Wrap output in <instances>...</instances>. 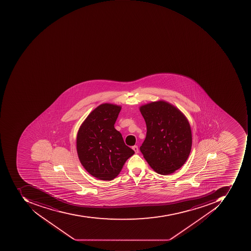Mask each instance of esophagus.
<instances>
[{
	"instance_id": "obj_1",
	"label": "esophagus",
	"mask_w": 251,
	"mask_h": 251,
	"mask_svg": "<svg viewBox=\"0 0 251 251\" xmlns=\"http://www.w3.org/2000/svg\"><path fill=\"white\" fill-rule=\"evenodd\" d=\"M132 149H133V151H135V153H136V154L139 153V148H138L137 146H133V147H132Z\"/></svg>"
}]
</instances>
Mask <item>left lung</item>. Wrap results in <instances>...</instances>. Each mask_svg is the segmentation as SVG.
Wrapping results in <instances>:
<instances>
[{
	"mask_svg": "<svg viewBox=\"0 0 251 251\" xmlns=\"http://www.w3.org/2000/svg\"><path fill=\"white\" fill-rule=\"evenodd\" d=\"M147 133L140 151L157 174L168 175L179 169L192 149V130L178 108L165 101L142 105Z\"/></svg>",
	"mask_w": 251,
	"mask_h": 251,
	"instance_id": "1",
	"label": "left lung"
}]
</instances>
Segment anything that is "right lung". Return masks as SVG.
<instances>
[{
    "instance_id": "right-lung-1",
    "label": "right lung",
    "mask_w": 251,
    "mask_h": 251,
    "mask_svg": "<svg viewBox=\"0 0 251 251\" xmlns=\"http://www.w3.org/2000/svg\"><path fill=\"white\" fill-rule=\"evenodd\" d=\"M122 107L104 103L90 112L79 128L77 152L86 171L100 180L115 179L134 154L115 128Z\"/></svg>"
}]
</instances>
